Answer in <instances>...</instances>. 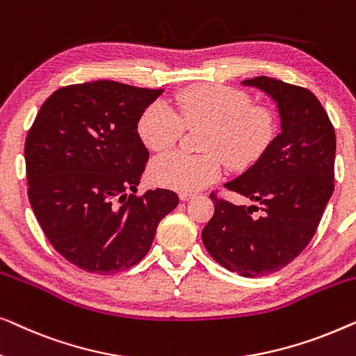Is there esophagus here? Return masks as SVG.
<instances>
[{
    "label": "esophagus",
    "instance_id": "34e87169",
    "mask_svg": "<svg viewBox=\"0 0 356 356\" xmlns=\"http://www.w3.org/2000/svg\"><path fill=\"white\" fill-rule=\"evenodd\" d=\"M194 197V194H191V193H179V199H181V201H189V199H193Z\"/></svg>",
    "mask_w": 356,
    "mask_h": 356
}]
</instances>
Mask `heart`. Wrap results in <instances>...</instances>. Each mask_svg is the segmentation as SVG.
I'll use <instances>...</instances> for the list:
<instances>
[{"instance_id":"1","label":"heart","mask_w":356,"mask_h":356,"mask_svg":"<svg viewBox=\"0 0 356 356\" xmlns=\"http://www.w3.org/2000/svg\"><path fill=\"white\" fill-rule=\"evenodd\" d=\"M178 115L163 102L144 111L138 133L145 147L163 152L177 143L186 128H202V155L165 154L150 163L149 177L155 184L175 191L194 193L216 181L222 159L228 167L243 168L269 144L275 131L272 111L251 104L248 94L225 86H194L175 99Z\"/></svg>"}]
</instances>
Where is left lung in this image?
I'll return each instance as SVG.
<instances>
[{"label":"left lung","mask_w":356,"mask_h":356,"mask_svg":"<svg viewBox=\"0 0 356 356\" xmlns=\"http://www.w3.org/2000/svg\"><path fill=\"white\" fill-rule=\"evenodd\" d=\"M243 86L277 104L280 133L225 188L252 201L235 206L211 194L213 216L202 243L213 259L243 277L284 269L314 236L334 193L335 131L313 92L259 76Z\"/></svg>","instance_id":"obj_1"}]
</instances>
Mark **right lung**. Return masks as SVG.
Returning a JSON list of instances; mask_svg holds the SVG:
<instances>
[{"instance_id": "add662e5", "label": "right lung", "mask_w": 356, "mask_h": 356, "mask_svg": "<svg viewBox=\"0 0 356 356\" xmlns=\"http://www.w3.org/2000/svg\"><path fill=\"white\" fill-rule=\"evenodd\" d=\"M162 89L115 81L61 87L29 129V201L51 246L95 274L129 269L147 254L177 193L136 196L149 150L138 123Z\"/></svg>"}]
</instances>
